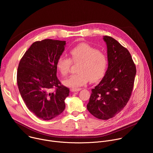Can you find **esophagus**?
I'll return each instance as SVG.
<instances>
[{
    "label": "esophagus",
    "mask_w": 153,
    "mask_h": 153,
    "mask_svg": "<svg viewBox=\"0 0 153 153\" xmlns=\"http://www.w3.org/2000/svg\"><path fill=\"white\" fill-rule=\"evenodd\" d=\"M81 90V88H71L70 91L71 92H76V91H79Z\"/></svg>",
    "instance_id": "esophagus-1"
}]
</instances>
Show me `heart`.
Listing matches in <instances>:
<instances>
[{
    "label": "heart",
    "instance_id": "b5f03b06",
    "mask_svg": "<svg viewBox=\"0 0 153 153\" xmlns=\"http://www.w3.org/2000/svg\"><path fill=\"white\" fill-rule=\"evenodd\" d=\"M70 58L60 56L58 58L56 67L63 76L70 72L72 62L79 63L78 73L73 74L63 81V83L71 88L83 86L90 81L96 82L105 75L108 67L106 55L97 48L86 43L74 47L70 51Z\"/></svg>",
    "mask_w": 153,
    "mask_h": 153
}]
</instances>
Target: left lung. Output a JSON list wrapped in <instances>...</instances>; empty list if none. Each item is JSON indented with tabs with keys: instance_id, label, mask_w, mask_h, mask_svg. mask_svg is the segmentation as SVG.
Listing matches in <instances>:
<instances>
[{
	"instance_id": "obj_1",
	"label": "left lung",
	"mask_w": 153,
	"mask_h": 153,
	"mask_svg": "<svg viewBox=\"0 0 153 153\" xmlns=\"http://www.w3.org/2000/svg\"><path fill=\"white\" fill-rule=\"evenodd\" d=\"M108 67L100 83L91 90L87 110L97 119L108 120L120 113L131 96L136 67L129 51L110 36H104Z\"/></svg>"
}]
</instances>
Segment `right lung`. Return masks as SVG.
Listing matches in <instances>:
<instances>
[{"label": "right lung", "instance_id": "right-lung-1", "mask_svg": "<svg viewBox=\"0 0 153 153\" xmlns=\"http://www.w3.org/2000/svg\"><path fill=\"white\" fill-rule=\"evenodd\" d=\"M65 44V41L53 39L36 41L19 63L17 83L20 95L28 110L45 120L63 111L65 100L69 96V88L61 84L56 75L57 60Z\"/></svg>", "mask_w": 153, "mask_h": 153}]
</instances>
